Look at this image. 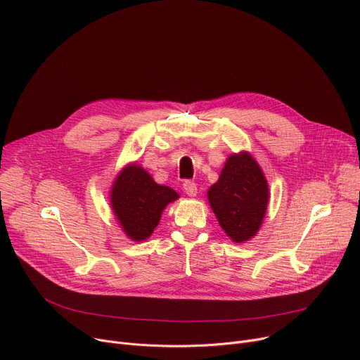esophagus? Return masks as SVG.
<instances>
[{
	"mask_svg": "<svg viewBox=\"0 0 360 360\" xmlns=\"http://www.w3.org/2000/svg\"><path fill=\"white\" fill-rule=\"evenodd\" d=\"M182 188H184V191L186 193V195H190V197H195V195H197V193H198V190H197V184H195V182H193V181H185Z\"/></svg>",
	"mask_w": 360,
	"mask_h": 360,
	"instance_id": "esophagus-1",
	"label": "esophagus"
}]
</instances>
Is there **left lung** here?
Segmentation results:
<instances>
[{"label":"left lung","instance_id":"obj_1","mask_svg":"<svg viewBox=\"0 0 360 360\" xmlns=\"http://www.w3.org/2000/svg\"><path fill=\"white\" fill-rule=\"evenodd\" d=\"M207 197L224 233L233 242H245L255 236L266 216L269 185L259 165L242 151L226 160Z\"/></svg>","mask_w":360,"mask_h":360}]
</instances>
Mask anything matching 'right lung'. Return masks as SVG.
<instances>
[{
	"label": "right lung",
	"instance_id": "right-lung-1",
	"mask_svg": "<svg viewBox=\"0 0 360 360\" xmlns=\"http://www.w3.org/2000/svg\"><path fill=\"white\" fill-rule=\"evenodd\" d=\"M176 198L175 190L156 184L137 163L124 167L110 190L113 214L125 235L137 242L153 233L165 207Z\"/></svg>",
	"mask_w": 360,
	"mask_h": 360
}]
</instances>
